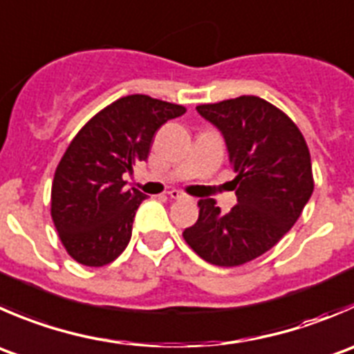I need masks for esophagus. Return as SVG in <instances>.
I'll return each instance as SVG.
<instances>
[{
	"mask_svg": "<svg viewBox=\"0 0 354 354\" xmlns=\"http://www.w3.org/2000/svg\"><path fill=\"white\" fill-rule=\"evenodd\" d=\"M169 197L171 198H176V201H180V198H187V195H185L183 192H180V190H171L169 192Z\"/></svg>",
	"mask_w": 354,
	"mask_h": 354,
	"instance_id": "34e87169",
	"label": "esophagus"
}]
</instances>
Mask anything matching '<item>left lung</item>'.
Masks as SVG:
<instances>
[{
  "label": "left lung",
  "mask_w": 354,
  "mask_h": 354,
  "mask_svg": "<svg viewBox=\"0 0 354 354\" xmlns=\"http://www.w3.org/2000/svg\"><path fill=\"white\" fill-rule=\"evenodd\" d=\"M197 112L225 138L239 204L221 212L214 198H201L197 223L183 239L207 263L239 266L272 249L301 216L315 187L310 150L289 115L259 97Z\"/></svg>",
  "instance_id": "left-lung-1"
}]
</instances>
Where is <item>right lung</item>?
<instances>
[{
  "label": "right lung",
  "instance_id": "1",
  "mask_svg": "<svg viewBox=\"0 0 354 354\" xmlns=\"http://www.w3.org/2000/svg\"><path fill=\"white\" fill-rule=\"evenodd\" d=\"M185 112L181 105L129 95L98 112L74 136L51 187V218L72 259L97 268L128 247L136 209L147 195L124 188V174L147 160L157 129Z\"/></svg>",
  "mask_w": 354,
  "mask_h": 354
}]
</instances>
